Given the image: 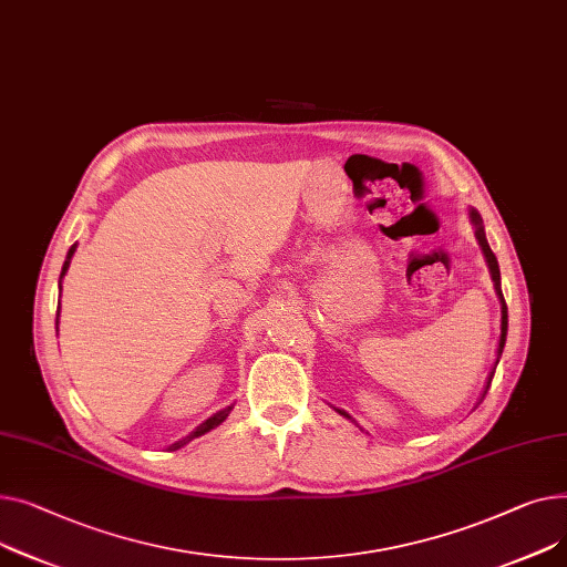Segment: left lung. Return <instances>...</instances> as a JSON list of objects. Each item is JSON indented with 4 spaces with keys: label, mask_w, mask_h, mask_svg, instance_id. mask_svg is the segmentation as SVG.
Here are the masks:
<instances>
[{
    "label": "left lung",
    "mask_w": 567,
    "mask_h": 567,
    "mask_svg": "<svg viewBox=\"0 0 567 567\" xmlns=\"http://www.w3.org/2000/svg\"><path fill=\"white\" fill-rule=\"evenodd\" d=\"M472 221H474V226H476V238H478V245L483 247V254H485V258H487V268H489V275H492V281H494V290H496V295H498V299H502V339H498V352H496V363H498V357H502V352H504V346H506V331H508V307H506V299H504V292H502V275H498V262H496V256H494V251L489 249V245H487V240H485V230H483V219H481V215L476 213V210H472ZM492 378H494V373L489 375V380H487V386H485V393H487V389H489V384H492ZM341 412V410H339ZM343 416H348L346 412H341ZM350 419V416H348Z\"/></svg>",
    "instance_id": "1"
}]
</instances>
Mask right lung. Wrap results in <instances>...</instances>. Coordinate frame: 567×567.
<instances>
[{"label":"right lung","instance_id":"add662e5","mask_svg":"<svg viewBox=\"0 0 567 567\" xmlns=\"http://www.w3.org/2000/svg\"><path fill=\"white\" fill-rule=\"evenodd\" d=\"M73 254H75V245L69 249V256H65V262H63V268H61V277L65 275V270H69V265H71V258H73ZM59 277V279H61ZM228 412H230V408H226V410H221V412H217L215 416H210L206 423H202V425H198L194 432H189V435L185 437V440H181V442H176V444H172L169 446V451H178L181 446H185V444H189L194 437H202V435H206V432L208 430H213V427H217L226 416H228Z\"/></svg>","mask_w":567,"mask_h":567}]
</instances>
